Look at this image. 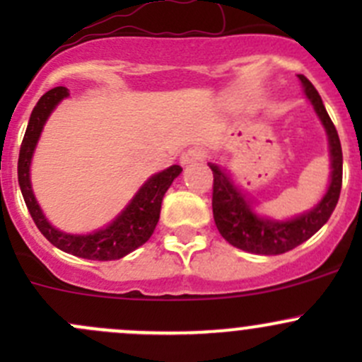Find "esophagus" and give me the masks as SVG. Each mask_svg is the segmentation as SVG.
<instances>
[{"mask_svg": "<svg viewBox=\"0 0 362 362\" xmlns=\"http://www.w3.org/2000/svg\"><path fill=\"white\" fill-rule=\"evenodd\" d=\"M203 158H204L203 148L192 147V148H189V151H185L184 154H182L180 163L182 164H194V163H198V160H203Z\"/></svg>", "mask_w": 362, "mask_h": 362, "instance_id": "obj_1", "label": "esophagus"}]
</instances>
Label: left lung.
I'll return each mask as SVG.
<instances>
[{
	"label": "left lung",
	"instance_id": "8db88e82",
	"mask_svg": "<svg viewBox=\"0 0 362 362\" xmlns=\"http://www.w3.org/2000/svg\"><path fill=\"white\" fill-rule=\"evenodd\" d=\"M298 78L301 82L303 94L310 101L326 131L327 147H329V184L319 202L294 217H266L255 210V203L233 180L228 168L215 160L208 163L210 170L214 171L211 208H214L215 226L226 242L250 254L279 255L312 238L329 221L341 191L343 154L337 127L327 115L326 107L312 82L303 75H298Z\"/></svg>",
	"mask_w": 362,
	"mask_h": 362
}]
</instances>
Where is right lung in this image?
I'll use <instances>...</instances> for the list:
<instances>
[{
    "mask_svg": "<svg viewBox=\"0 0 362 362\" xmlns=\"http://www.w3.org/2000/svg\"><path fill=\"white\" fill-rule=\"evenodd\" d=\"M68 96L69 90L66 87H54L49 93L43 94L36 107L33 108L23 145H21L19 164H17L21 192L36 228L54 247L66 254L90 259V261H115L136 250L151 238L159 222L160 203H163L164 194L175 178L182 173V168L173 164L148 177L138 189L136 194L129 199V203L103 228L94 229L93 233H86V235H73V233L57 229L56 226L50 224L35 198L31 185V160L47 120L56 110L57 105Z\"/></svg>",
    "mask_w": 362,
    "mask_h": 362,
    "instance_id": "add662e5",
    "label": "right lung"
}]
</instances>
